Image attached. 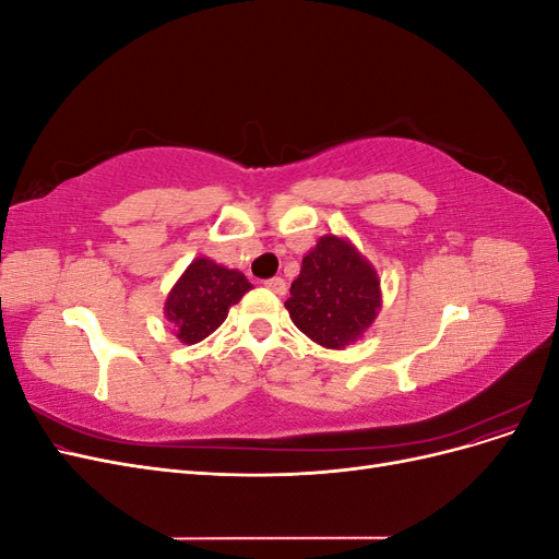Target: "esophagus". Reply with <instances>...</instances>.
I'll list each match as a JSON object with an SVG mask.
<instances>
[{"label":"esophagus","mask_w":559,"mask_h":559,"mask_svg":"<svg viewBox=\"0 0 559 559\" xmlns=\"http://www.w3.org/2000/svg\"><path fill=\"white\" fill-rule=\"evenodd\" d=\"M265 286L273 294H277V296H284V292H286V282L282 280V277H273V280H265Z\"/></svg>","instance_id":"34e87169"}]
</instances>
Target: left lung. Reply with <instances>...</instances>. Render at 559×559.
I'll return each mask as SVG.
<instances>
[{"label":"left lung","instance_id":"left-lung-1","mask_svg":"<svg viewBox=\"0 0 559 559\" xmlns=\"http://www.w3.org/2000/svg\"><path fill=\"white\" fill-rule=\"evenodd\" d=\"M284 308L310 341L326 349H345L378 319V270L352 240L329 233L302 257Z\"/></svg>","mask_w":559,"mask_h":559}]
</instances>
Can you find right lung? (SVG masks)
<instances>
[{"label":"right lung","mask_w":559,"mask_h":559,"mask_svg":"<svg viewBox=\"0 0 559 559\" xmlns=\"http://www.w3.org/2000/svg\"><path fill=\"white\" fill-rule=\"evenodd\" d=\"M249 289L251 282L240 270L198 257L167 294L163 312L177 341L195 345L224 324L228 310L240 302Z\"/></svg>","instance_id":"1"}]
</instances>
